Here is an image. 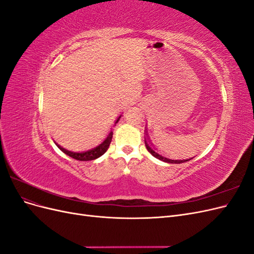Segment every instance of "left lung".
<instances>
[{"label":"left lung","instance_id":"left-lung-1","mask_svg":"<svg viewBox=\"0 0 254 254\" xmlns=\"http://www.w3.org/2000/svg\"><path fill=\"white\" fill-rule=\"evenodd\" d=\"M145 146H146V148H147V150L151 153V155H152L153 157L159 159V160H161V161H163V162H166V163L180 164V163L188 162V161L190 160V159H184V160H173V159H168V158H166V157H163L162 155H160V152H158L155 148H153V146L151 145V143H149V141H148L147 139H146V137H145Z\"/></svg>","mask_w":254,"mask_h":254}]
</instances>
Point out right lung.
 <instances>
[{"label": "right lung", "mask_w": 254, "mask_h": 254, "mask_svg": "<svg viewBox=\"0 0 254 254\" xmlns=\"http://www.w3.org/2000/svg\"><path fill=\"white\" fill-rule=\"evenodd\" d=\"M120 119H121V115L117 119V121H115L113 126L117 125V123L120 121ZM112 135H113V131L111 130V131L104 137V140H102L99 143L88 146V147H84V148L76 149V150H68L57 143H55V144L58 146V148L61 151H64L68 157H71V158H73L75 160H78V161H91V160H95L101 156H103L104 153L107 151V149L109 148V145L111 143Z\"/></svg>", "instance_id": "add662e5"}]
</instances>
